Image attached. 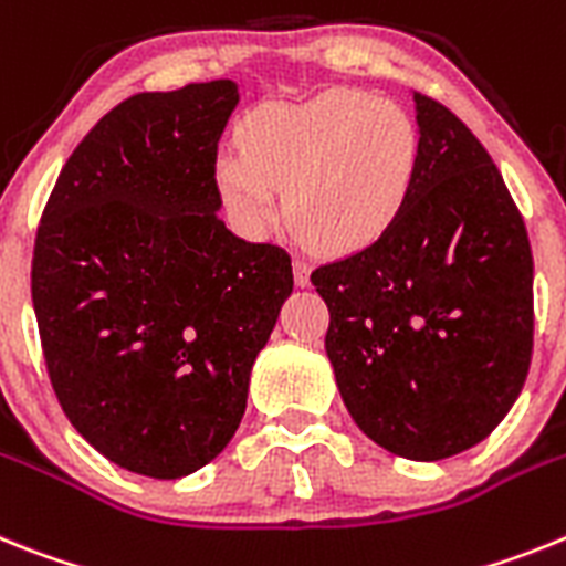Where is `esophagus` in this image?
Here are the masks:
<instances>
[{"label": "esophagus", "mask_w": 566, "mask_h": 566, "mask_svg": "<svg viewBox=\"0 0 566 566\" xmlns=\"http://www.w3.org/2000/svg\"><path fill=\"white\" fill-rule=\"evenodd\" d=\"M293 276H296L298 287H307L311 284V262L304 255H293Z\"/></svg>", "instance_id": "1"}]
</instances>
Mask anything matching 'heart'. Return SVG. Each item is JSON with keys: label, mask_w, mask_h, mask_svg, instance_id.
<instances>
[{"label": "heart", "mask_w": 566, "mask_h": 566, "mask_svg": "<svg viewBox=\"0 0 566 566\" xmlns=\"http://www.w3.org/2000/svg\"><path fill=\"white\" fill-rule=\"evenodd\" d=\"M242 150L216 159V181L239 228H268L276 190H284V219L298 235L353 250L378 239L405 208L419 136L399 107L370 93L331 91L250 113Z\"/></svg>", "instance_id": "b5f03b06"}]
</instances>
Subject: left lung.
I'll use <instances>...</instances> for the list:
<instances>
[{
    "label": "left lung",
    "instance_id": "left-lung-1",
    "mask_svg": "<svg viewBox=\"0 0 566 566\" xmlns=\"http://www.w3.org/2000/svg\"><path fill=\"white\" fill-rule=\"evenodd\" d=\"M419 159L405 208L313 287L336 385L367 439L412 461L479 444L533 358V253L499 167L470 127L412 93Z\"/></svg>",
    "mask_w": 566,
    "mask_h": 566
}]
</instances>
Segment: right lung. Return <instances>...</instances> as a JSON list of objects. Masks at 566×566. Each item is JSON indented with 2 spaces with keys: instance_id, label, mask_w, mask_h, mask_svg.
<instances>
[{
  "instance_id": "obj_1",
  "label": "right lung",
  "mask_w": 566,
  "mask_h": 566,
  "mask_svg": "<svg viewBox=\"0 0 566 566\" xmlns=\"http://www.w3.org/2000/svg\"><path fill=\"white\" fill-rule=\"evenodd\" d=\"M230 78L136 93L65 161L33 244L53 392L113 464L181 479L222 453L293 293L290 253L224 228L216 150Z\"/></svg>"
}]
</instances>
